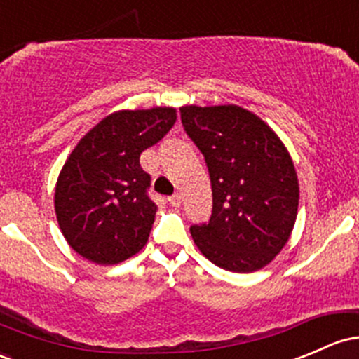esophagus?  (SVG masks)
<instances>
[{
  "instance_id": "obj_1",
  "label": "esophagus",
  "mask_w": 359,
  "mask_h": 359,
  "mask_svg": "<svg viewBox=\"0 0 359 359\" xmlns=\"http://www.w3.org/2000/svg\"><path fill=\"white\" fill-rule=\"evenodd\" d=\"M169 203L175 207H180L181 205V195L180 194H175L172 196H169Z\"/></svg>"
}]
</instances>
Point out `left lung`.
I'll return each instance as SVG.
<instances>
[{
  "instance_id": "left-lung-1",
  "label": "left lung",
  "mask_w": 359,
  "mask_h": 359,
  "mask_svg": "<svg viewBox=\"0 0 359 359\" xmlns=\"http://www.w3.org/2000/svg\"><path fill=\"white\" fill-rule=\"evenodd\" d=\"M184 132L205 157L212 215L191 226L195 245L229 272H255L284 248L298 215L294 164L276 132L234 104L183 106Z\"/></svg>"
}]
</instances>
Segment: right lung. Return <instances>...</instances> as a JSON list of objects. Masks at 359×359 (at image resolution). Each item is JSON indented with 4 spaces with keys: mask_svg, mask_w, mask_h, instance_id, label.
I'll use <instances>...</instances> for the list:
<instances>
[{
    "mask_svg": "<svg viewBox=\"0 0 359 359\" xmlns=\"http://www.w3.org/2000/svg\"><path fill=\"white\" fill-rule=\"evenodd\" d=\"M175 123V107L116 111L80 138L55 190L57 224L79 255L114 265L144 248L157 205L140 154Z\"/></svg>",
    "mask_w": 359,
    "mask_h": 359,
    "instance_id": "1",
    "label": "right lung"
}]
</instances>
